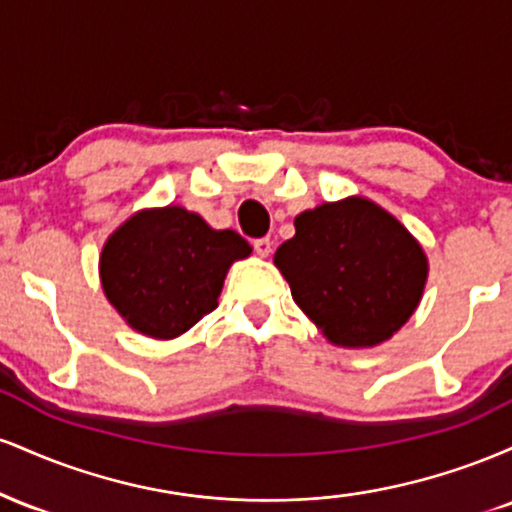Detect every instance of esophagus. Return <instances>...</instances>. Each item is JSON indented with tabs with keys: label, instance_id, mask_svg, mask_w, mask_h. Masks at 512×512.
Listing matches in <instances>:
<instances>
[{
	"label": "esophagus",
	"instance_id": "obj_1",
	"mask_svg": "<svg viewBox=\"0 0 512 512\" xmlns=\"http://www.w3.org/2000/svg\"><path fill=\"white\" fill-rule=\"evenodd\" d=\"M252 248L260 257H269V252H272V240L269 238H257L255 243H252Z\"/></svg>",
	"mask_w": 512,
	"mask_h": 512
}]
</instances>
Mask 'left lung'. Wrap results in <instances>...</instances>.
<instances>
[{
	"label": "left lung",
	"mask_w": 512,
	"mask_h": 512,
	"mask_svg": "<svg viewBox=\"0 0 512 512\" xmlns=\"http://www.w3.org/2000/svg\"><path fill=\"white\" fill-rule=\"evenodd\" d=\"M293 226L274 264L327 342L373 349L407 325L424 296L428 257L404 223L354 195L303 211Z\"/></svg>",
	"instance_id": "1"
}]
</instances>
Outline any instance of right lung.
<instances>
[{"label": "right lung", "instance_id": "obj_1", "mask_svg": "<svg viewBox=\"0 0 512 512\" xmlns=\"http://www.w3.org/2000/svg\"><path fill=\"white\" fill-rule=\"evenodd\" d=\"M236 231H216L178 204L142 209L105 240V298L134 332L175 339L219 305L228 269L250 257Z\"/></svg>", "mask_w": 512, "mask_h": 512}]
</instances>
